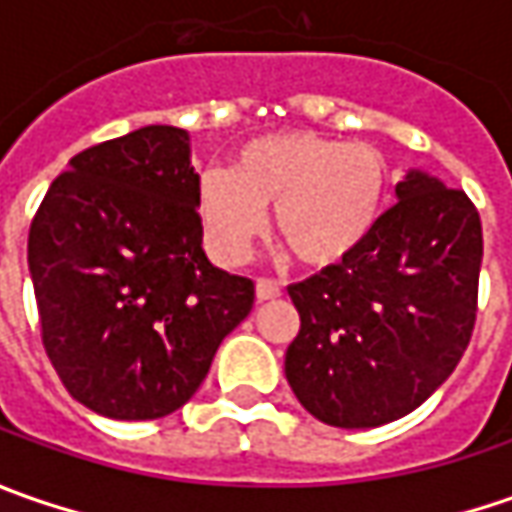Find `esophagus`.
Masks as SVG:
<instances>
[{"label":"esophagus","instance_id":"34e87169","mask_svg":"<svg viewBox=\"0 0 512 512\" xmlns=\"http://www.w3.org/2000/svg\"><path fill=\"white\" fill-rule=\"evenodd\" d=\"M282 296V287L276 285L273 279H256V299L259 302H270V299H279Z\"/></svg>","mask_w":512,"mask_h":512}]
</instances>
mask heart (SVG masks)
Instances as JSON below:
<instances>
[{
	"label": "heart",
	"instance_id": "b5f03b06",
	"mask_svg": "<svg viewBox=\"0 0 512 512\" xmlns=\"http://www.w3.org/2000/svg\"><path fill=\"white\" fill-rule=\"evenodd\" d=\"M387 165L370 145H344L307 130L270 133L239 148L233 168L199 179L196 210L210 253L247 262L273 211L279 242L310 267L344 262L379 222Z\"/></svg>",
	"mask_w": 512,
	"mask_h": 512
}]
</instances>
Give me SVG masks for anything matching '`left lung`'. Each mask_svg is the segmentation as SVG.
Returning <instances> with one entry per match:
<instances>
[{
	"instance_id": "left-lung-1",
	"label": "left lung",
	"mask_w": 512,
	"mask_h": 512,
	"mask_svg": "<svg viewBox=\"0 0 512 512\" xmlns=\"http://www.w3.org/2000/svg\"><path fill=\"white\" fill-rule=\"evenodd\" d=\"M362 245L287 287L302 327L287 382L333 427L396 422L456 370L476 310L482 219L464 190L407 173Z\"/></svg>"
}]
</instances>
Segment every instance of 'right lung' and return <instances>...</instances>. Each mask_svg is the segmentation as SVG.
I'll return each mask as SVG.
<instances>
[{
  "mask_svg": "<svg viewBox=\"0 0 512 512\" xmlns=\"http://www.w3.org/2000/svg\"><path fill=\"white\" fill-rule=\"evenodd\" d=\"M196 190L185 130L148 125L76 153L30 222L45 353L99 416L179 410L253 307L250 279L207 262Z\"/></svg>",
  "mask_w": 512,
  "mask_h": 512,
  "instance_id": "1",
  "label": "right lung"
}]
</instances>
